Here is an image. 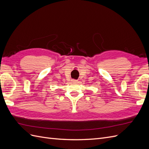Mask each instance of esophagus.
<instances>
[{
	"instance_id": "1",
	"label": "esophagus",
	"mask_w": 149,
	"mask_h": 149,
	"mask_svg": "<svg viewBox=\"0 0 149 149\" xmlns=\"http://www.w3.org/2000/svg\"><path fill=\"white\" fill-rule=\"evenodd\" d=\"M77 81H78V80H76V79H72V82H73V83H77Z\"/></svg>"
}]
</instances>
